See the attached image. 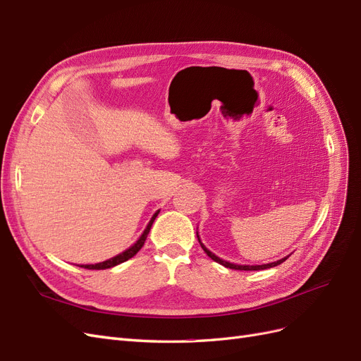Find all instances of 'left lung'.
I'll list each match as a JSON object with an SVG mask.
<instances>
[{"label":"left lung","mask_w":361,"mask_h":361,"mask_svg":"<svg viewBox=\"0 0 361 361\" xmlns=\"http://www.w3.org/2000/svg\"><path fill=\"white\" fill-rule=\"evenodd\" d=\"M197 238H199V235H197ZM199 243H200L202 248L204 250V253H206L207 256H209L212 260H215V262H218V264H220V265H223V267H226V268H231V269H239V271H259V269H267V268L277 267V265L283 264V262H285V260L288 259V257H285V259H280V260H277V262H271V264H265V265H236V264H231V262L223 260V259H220L218 256H215L214 253H211V251L207 250V248L202 244L200 238H199Z\"/></svg>","instance_id":"left-lung-1"}]
</instances>
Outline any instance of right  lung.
Masks as SVG:
<instances>
[{
    "instance_id": "right-lung-1",
    "label": "right lung",
    "mask_w": 361,
    "mask_h": 361,
    "mask_svg": "<svg viewBox=\"0 0 361 361\" xmlns=\"http://www.w3.org/2000/svg\"><path fill=\"white\" fill-rule=\"evenodd\" d=\"M158 214H159V211L155 212L154 216L150 218V221H149L147 227L145 228L143 235H141V236L138 238V241H137L134 245H130L128 250H125L123 253H120V255H117V256H114V257H111V259H108V260H105V262H101V264L81 265V268H85V269H108V268H113V267H116V265H118V264H122V262H126V260L130 259V257H134V256L138 253V251L141 250V247L145 245L146 238H147V235H149V232H150V227H152V224H154V221H155V218L158 216Z\"/></svg>"
}]
</instances>
